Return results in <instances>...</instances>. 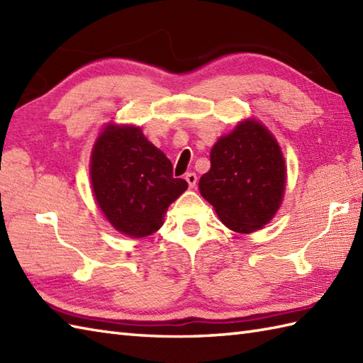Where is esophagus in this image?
<instances>
[{"instance_id": "1", "label": "esophagus", "mask_w": 363, "mask_h": 363, "mask_svg": "<svg viewBox=\"0 0 363 363\" xmlns=\"http://www.w3.org/2000/svg\"><path fill=\"white\" fill-rule=\"evenodd\" d=\"M186 181L189 182V187L190 189H195L196 187V182H198V177L195 173H187L186 174Z\"/></svg>"}]
</instances>
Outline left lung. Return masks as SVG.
Here are the masks:
<instances>
[{
    "label": "left lung",
    "instance_id": "obj_1",
    "mask_svg": "<svg viewBox=\"0 0 363 363\" xmlns=\"http://www.w3.org/2000/svg\"><path fill=\"white\" fill-rule=\"evenodd\" d=\"M285 165L279 145L260 123L248 120L221 137L199 191L220 220L240 234L260 229L279 209Z\"/></svg>",
    "mask_w": 363,
    "mask_h": 363
}]
</instances>
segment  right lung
I'll return each instance as SVG.
<instances>
[{"label": "right lung", "mask_w": 363, "mask_h": 363, "mask_svg": "<svg viewBox=\"0 0 363 363\" xmlns=\"http://www.w3.org/2000/svg\"><path fill=\"white\" fill-rule=\"evenodd\" d=\"M90 177L106 218L135 238L156 233L167 207L189 187L173 177L172 162L134 126L104 129L91 152Z\"/></svg>", "instance_id": "add662e5"}]
</instances>
